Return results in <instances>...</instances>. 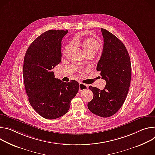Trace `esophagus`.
Segmentation results:
<instances>
[{"mask_svg":"<svg viewBox=\"0 0 155 155\" xmlns=\"http://www.w3.org/2000/svg\"><path fill=\"white\" fill-rule=\"evenodd\" d=\"M88 89V85L85 84H83L82 82H80L79 84V89L80 91H84V90H87Z\"/></svg>","mask_w":155,"mask_h":155,"instance_id":"1","label":"esophagus"}]
</instances>
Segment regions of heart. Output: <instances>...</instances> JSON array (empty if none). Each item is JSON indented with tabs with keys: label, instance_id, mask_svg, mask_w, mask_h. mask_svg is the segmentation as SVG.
I'll list each match as a JSON object with an SVG mask.
<instances>
[{
	"label": "heart",
	"instance_id": "1",
	"mask_svg": "<svg viewBox=\"0 0 155 155\" xmlns=\"http://www.w3.org/2000/svg\"><path fill=\"white\" fill-rule=\"evenodd\" d=\"M74 42L82 45L84 52L88 51H93L94 52H96L100 47L98 42L92 38L85 39L83 41L76 39L74 41Z\"/></svg>",
	"mask_w": 155,
	"mask_h": 155
}]
</instances>
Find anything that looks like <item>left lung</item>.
<instances>
[{
    "label": "left lung",
    "instance_id": "obj_1",
    "mask_svg": "<svg viewBox=\"0 0 155 155\" xmlns=\"http://www.w3.org/2000/svg\"><path fill=\"white\" fill-rule=\"evenodd\" d=\"M104 37L102 54L97 66L101 79H105L104 89L89 86L94 93L87 107L94 114L108 117L114 114L126 98L131 79V64L128 51L114 34L101 28Z\"/></svg>",
    "mask_w": 155,
    "mask_h": 155
}]
</instances>
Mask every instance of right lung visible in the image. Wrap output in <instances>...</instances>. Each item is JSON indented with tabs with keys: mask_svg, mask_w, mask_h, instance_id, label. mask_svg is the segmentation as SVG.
Masks as SVG:
<instances>
[{
	"mask_svg": "<svg viewBox=\"0 0 155 155\" xmlns=\"http://www.w3.org/2000/svg\"><path fill=\"white\" fill-rule=\"evenodd\" d=\"M68 31L44 32L28 47L24 58L23 74L29 104L47 119L58 118L70 109L79 91V83L56 79L52 69L61 60V40Z\"/></svg>",
	"mask_w": 155,
	"mask_h": 155,
	"instance_id": "add662e5",
	"label": "right lung"
}]
</instances>
